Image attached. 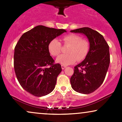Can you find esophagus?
I'll use <instances>...</instances> for the list:
<instances>
[{
  "instance_id": "34e87169",
  "label": "esophagus",
  "mask_w": 122,
  "mask_h": 122,
  "mask_svg": "<svg viewBox=\"0 0 122 122\" xmlns=\"http://www.w3.org/2000/svg\"><path fill=\"white\" fill-rule=\"evenodd\" d=\"M65 68H66V66L61 65V68H62V70H64Z\"/></svg>"
}]
</instances>
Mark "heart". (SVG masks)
Wrapping results in <instances>:
<instances>
[{
  "label": "heart",
  "instance_id": "heart-1",
  "mask_svg": "<svg viewBox=\"0 0 122 122\" xmlns=\"http://www.w3.org/2000/svg\"><path fill=\"white\" fill-rule=\"evenodd\" d=\"M64 44L70 45L67 50V54H62L56 59V62L63 66L72 64L76 61H81L85 59L89 51V43L87 41L81 39L76 34H69L63 37ZM50 54L53 56H58L61 51V44L58 39H53L48 45Z\"/></svg>",
  "mask_w": 122,
  "mask_h": 122
}]
</instances>
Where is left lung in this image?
Returning <instances> with one entry per match:
<instances>
[{"instance_id": "1", "label": "left lung", "mask_w": 122, "mask_h": 122, "mask_svg": "<svg viewBox=\"0 0 122 122\" xmlns=\"http://www.w3.org/2000/svg\"><path fill=\"white\" fill-rule=\"evenodd\" d=\"M71 32L83 34L90 42V50L85 59L74 67L70 79L71 87L78 92L90 94L98 89L105 79L110 61L109 46L101 34L89 27Z\"/></svg>"}]
</instances>
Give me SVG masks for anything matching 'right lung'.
I'll use <instances>...</instances> for the list:
<instances>
[{"label":"right lung","mask_w":122,"mask_h":122,"mask_svg":"<svg viewBox=\"0 0 122 122\" xmlns=\"http://www.w3.org/2000/svg\"><path fill=\"white\" fill-rule=\"evenodd\" d=\"M65 32L63 29L38 25L19 39L14 51V70L19 83L27 92L43 97L54 90L61 67L54 63L48 45Z\"/></svg>","instance_id":"add662e5"}]
</instances>
